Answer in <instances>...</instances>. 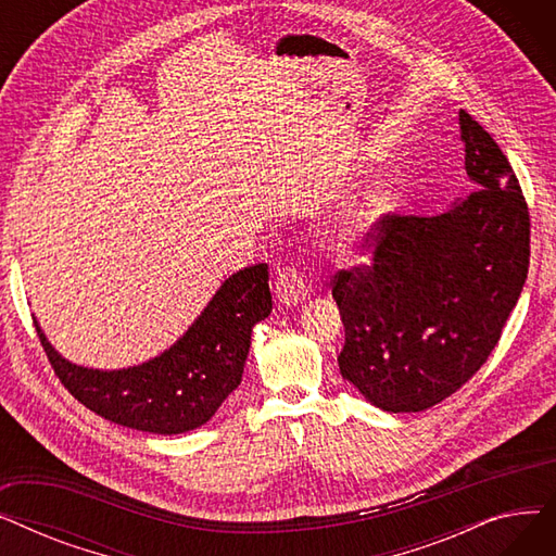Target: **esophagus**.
Segmentation results:
<instances>
[{
	"instance_id": "esophagus-1",
	"label": "esophagus",
	"mask_w": 556,
	"mask_h": 556,
	"mask_svg": "<svg viewBox=\"0 0 556 556\" xmlns=\"http://www.w3.org/2000/svg\"><path fill=\"white\" fill-rule=\"evenodd\" d=\"M275 293L281 306H298L308 298V286L295 268H286L277 275Z\"/></svg>"
}]
</instances>
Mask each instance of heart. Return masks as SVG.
<instances>
[{
    "label": "heart",
    "mask_w": 556,
    "mask_h": 556,
    "mask_svg": "<svg viewBox=\"0 0 556 556\" xmlns=\"http://www.w3.org/2000/svg\"><path fill=\"white\" fill-rule=\"evenodd\" d=\"M363 218H365V220H367V225H369V218H374V212H367Z\"/></svg>",
    "instance_id": "1"
}]
</instances>
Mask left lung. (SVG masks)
Masks as SVG:
<instances>
[{"label":"left lung","mask_w":556,"mask_h":556,"mask_svg":"<svg viewBox=\"0 0 556 556\" xmlns=\"http://www.w3.org/2000/svg\"><path fill=\"white\" fill-rule=\"evenodd\" d=\"M476 185L437 216H383L371 266L340 270V374L386 413L455 394L498 344L530 268V212L491 135L459 110Z\"/></svg>","instance_id":"left-lung-1"}]
</instances>
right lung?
I'll return each mask as SVG.
<instances>
[{
	"instance_id": "right-lung-1",
	"label": "right lung",
	"mask_w": 556,
	"mask_h": 556,
	"mask_svg": "<svg viewBox=\"0 0 556 556\" xmlns=\"http://www.w3.org/2000/svg\"><path fill=\"white\" fill-rule=\"evenodd\" d=\"M273 311L268 266L233 273L166 352L124 369H90L65 361L40 329L61 383L99 417L155 434H180L207 424L241 386L252 329Z\"/></svg>"
}]
</instances>
